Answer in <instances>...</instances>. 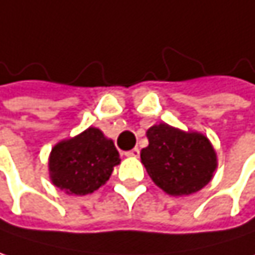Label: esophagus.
Instances as JSON below:
<instances>
[{"label":"esophagus","instance_id":"34e87169","mask_svg":"<svg viewBox=\"0 0 255 255\" xmlns=\"http://www.w3.org/2000/svg\"><path fill=\"white\" fill-rule=\"evenodd\" d=\"M138 154H140V150H138L137 147H134V149H131V150L126 151V156H128V157H138Z\"/></svg>","mask_w":255,"mask_h":255}]
</instances>
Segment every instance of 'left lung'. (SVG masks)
Returning a JSON list of instances; mask_svg holds the SVG:
<instances>
[{
  "label": "left lung",
  "instance_id": "obj_1",
  "mask_svg": "<svg viewBox=\"0 0 255 255\" xmlns=\"http://www.w3.org/2000/svg\"><path fill=\"white\" fill-rule=\"evenodd\" d=\"M149 146L140 153L153 182L171 196H188L207 185L218 166L216 151L200 132H185L168 124L146 132Z\"/></svg>",
  "mask_w": 255,
  "mask_h": 255
}]
</instances>
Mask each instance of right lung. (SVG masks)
Returning <instances> with one entry per match:
<instances>
[{"mask_svg": "<svg viewBox=\"0 0 255 255\" xmlns=\"http://www.w3.org/2000/svg\"><path fill=\"white\" fill-rule=\"evenodd\" d=\"M120 162L114 141L99 128L90 127L54 146L49 175L52 184L67 194L86 196L102 187Z\"/></svg>", "mask_w": 255, "mask_h": 255, "instance_id": "1", "label": "right lung"}]
</instances>
